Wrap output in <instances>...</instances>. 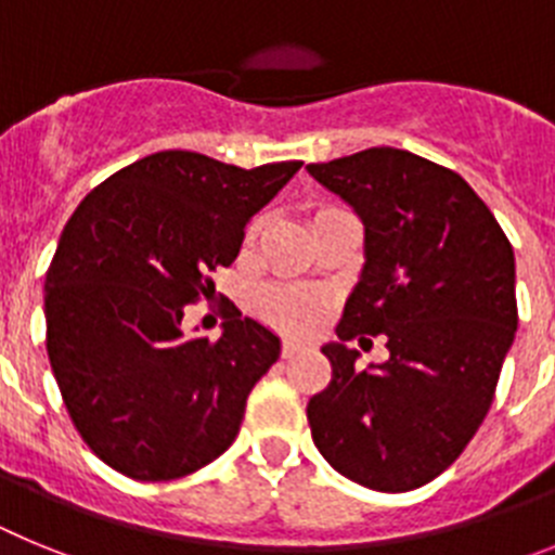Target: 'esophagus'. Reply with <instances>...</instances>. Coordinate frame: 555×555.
<instances>
[{
	"mask_svg": "<svg viewBox=\"0 0 555 555\" xmlns=\"http://www.w3.org/2000/svg\"><path fill=\"white\" fill-rule=\"evenodd\" d=\"M302 350V341H297V338H283V358H294L297 352Z\"/></svg>",
	"mask_w": 555,
	"mask_h": 555,
	"instance_id": "esophagus-1",
	"label": "esophagus"
}]
</instances>
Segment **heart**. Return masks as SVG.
I'll return each mask as SVG.
<instances>
[{"instance_id": "b5f03b06", "label": "heart", "mask_w": 555, "mask_h": 555, "mask_svg": "<svg viewBox=\"0 0 555 555\" xmlns=\"http://www.w3.org/2000/svg\"><path fill=\"white\" fill-rule=\"evenodd\" d=\"M333 214H341V208H317L313 214V224L322 222V219L333 217ZM267 224V217H255L249 222L247 233H244V244L253 247L258 238H261V230ZM255 311L261 313L263 320L272 322L278 327H288V331H306L313 322L320 320L322 313V297L320 294L308 292L300 286H288V283H272V286H263L261 292L255 294Z\"/></svg>"}]
</instances>
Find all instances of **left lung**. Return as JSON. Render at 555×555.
<instances>
[{
    "instance_id": "8db88e82",
    "label": "left lung",
    "mask_w": 555,
    "mask_h": 555,
    "mask_svg": "<svg viewBox=\"0 0 555 555\" xmlns=\"http://www.w3.org/2000/svg\"><path fill=\"white\" fill-rule=\"evenodd\" d=\"M308 175L364 222V269L338 341L322 347L331 384L308 425L336 473L377 492L425 487L480 428L517 333L514 249L467 180L395 146ZM386 335L390 358L354 366L352 337Z\"/></svg>"
}]
</instances>
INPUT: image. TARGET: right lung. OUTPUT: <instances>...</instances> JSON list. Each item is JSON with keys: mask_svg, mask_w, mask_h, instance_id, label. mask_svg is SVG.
<instances>
[{"mask_svg": "<svg viewBox=\"0 0 555 555\" xmlns=\"http://www.w3.org/2000/svg\"><path fill=\"white\" fill-rule=\"evenodd\" d=\"M302 160L242 169L166 150L125 166L72 214L47 269V352L82 442L135 480L197 473L233 444L281 338L233 308L217 341L183 336L244 228Z\"/></svg>", "mask_w": 555, "mask_h": 555, "instance_id": "right-lung-1", "label": "right lung"}]
</instances>
